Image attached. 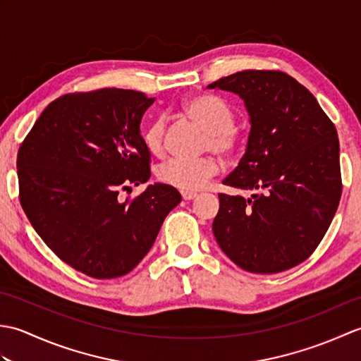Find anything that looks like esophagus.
<instances>
[{
	"mask_svg": "<svg viewBox=\"0 0 361 361\" xmlns=\"http://www.w3.org/2000/svg\"><path fill=\"white\" fill-rule=\"evenodd\" d=\"M181 197H183V200H194L197 194L195 192H181Z\"/></svg>",
	"mask_w": 361,
	"mask_h": 361,
	"instance_id": "1",
	"label": "esophagus"
}]
</instances>
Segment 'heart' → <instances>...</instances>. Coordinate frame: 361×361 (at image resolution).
<instances>
[{"mask_svg": "<svg viewBox=\"0 0 361 361\" xmlns=\"http://www.w3.org/2000/svg\"><path fill=\"white\" fill-rule=\"evenodd\" d=\"M183 113L206 133L204 150L219 157L231 158L240 147V130L235 122V111L225 99L214 94H197L183 104ZM142 140L152 155H161L166 147V121L158 118L144 130ZM220 171L216 158L206 157L197 161L171 159L161 164L157 176L164 185L195 192L206 186Z\"/></svg>", "mask_w": 361, "mask_h": 361, "instance_id": "heart-1", "label": "heart"}]
</instances>
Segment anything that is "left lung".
I'll list each match as a JSON object with an SVG mask.
<instances>
[{"label":"left lung","instance_id":"8db88e82","mask_svg":"<svg viewBox=\"0 0 361 361\" xmlns=\"http://www.w3.org/2000/svg\"><path fill=\"white\" fill-rule=\"evenodd\" d=\"M208 88L239 94L251 122L247 152L224 180L251 197L219 194L212 224L219 247L250 273L296 267L323 240L341 198L334 122L282 71L245 70Z\"/></svg>","mask_w":361,"mask_h":361}]
</instances>
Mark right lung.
Returning <instances> with one entry per match:
<instances>
[{
	"mask_svg": "<svg viewBox=\"0 0 361 361\" xmlns=\"http://www.w3.org/2000/svg\"><path fill=\"white\" fill-rule=\"evenodd\" d=\"M153 102L121 88L60 96L20 145L23 211L57 257L91 278L132 271L181 202L178 190L161 183L121 198L150 178L140 124Z\"/></svg>",
	"mask_w": 361,
	"mask_h": 361,
	"instance_id": "add662e5",
	"label": "right lung"
}]
</instances>
